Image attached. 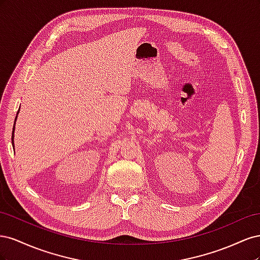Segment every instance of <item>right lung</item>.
<instances>
[{
    "label": "right lung",
    "instance_id": "right-lung-1",
    "mask_svg": "<svg viewBox=\"0 0 260 260\" xmlns=\"http://www.w3.org/2000/svg\"><path fill=\"white\" fill-rule=\"evenodd\" d=\"M19 112V111H18ZM18 112H17V114H18ZM16 120V119H15ZM14 129H15V124H14V128H13V135H12V143H13V147H14Z\"/></svg>",
    "mask_w": 260,
    "mask_h": 260
}]
</instances>
